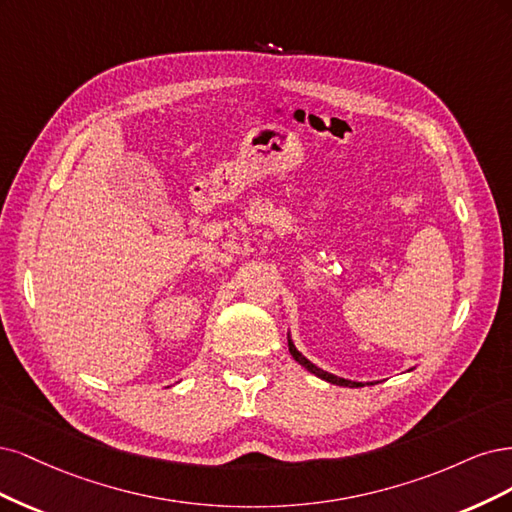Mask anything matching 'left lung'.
<instances>
[{
	"label": "left lung",
	"mask_w": 512,
	"mask_h": 512,
	"mask_svg": "<svg viewBox=\"0 0 512 512\" xmlns=\"http://www.w3.org/2000/svg\"><path fill=\"white\" fill-rule=\"evenodd\" d=\"M287 344H289V353H291V357L298 361V364L302 366V368H306L310 374H315V376H319L321 381H327V383H332V385H338V387H351V389H355V387H364L361 383H357V381H349V378H342V376H336V374H332V372H327V370H323V368H319V366H315L312 364V361L302 353V351H298V346L293 344V338H291V332H287ZM372 385V383H370Z\"/></svg>",
	"instance_id": "left-lung-1"
}]
</instances>
